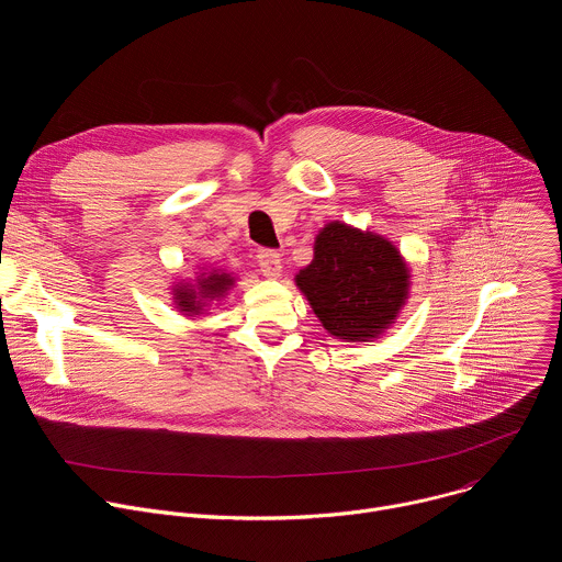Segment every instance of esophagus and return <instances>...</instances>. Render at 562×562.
I'll return each instance as SVG.
<instances>
[{
  "label": "esophagus",
  "mask_w": 562,
  "mask_h": 562,
  "mask_svg": "<svg viewBox=\"0 0 562 562\" xmlns=\"http://www.w3.org/2000/svg\"><path fill=\"white\" fill-rule=\"evenodd\" d=\"M258 265H260V271L267 278H280V273H282V260H280L278 251L260 249L258 251Z\"/></svg>",
  "instance_id": "esophagus-1"
}]
</instances>
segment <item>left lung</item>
I'll return each mask as SVG.
<instances>
[{"label":"left lung","mask_w":562,"mask_h":562,"mask_svg":"<svg viewBox=\"0 0 562 562\" xmlns=\"http://www.w3.org/2000/svg\"><path fill=\"white\" fill-rule=\"evenodd\" d=\"M409 267L386 237L329 222L313 260L295 276L323 327L342 342H369L389 329L409 295Z\"/></svg>","instance_id":"left-lung-1"}]
</instances>
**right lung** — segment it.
Instances as JSON below:
<instances>
[{
  "mask_svg": "<svg viewBox=\"0 0 562 562\" xmlns=\"http://www.w3.org/2000/svg\"><path fill=\"white\" fill-rule=\"evenodd\" d=\"M233 278L224 271L200 273L195 282H178L173 286V302L184 315H200L206 302L224 297V293L233 286Z\"/></svg>",
  "mask_w": 562,
  "mask_h": 562,
  "instance_id": "right-lung-1",
  "label": "right lung"
}]
</instances>
